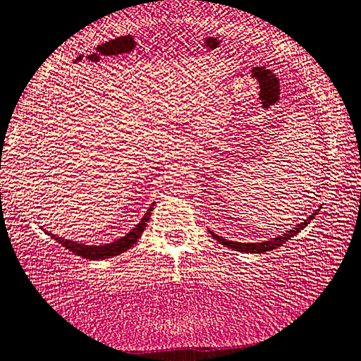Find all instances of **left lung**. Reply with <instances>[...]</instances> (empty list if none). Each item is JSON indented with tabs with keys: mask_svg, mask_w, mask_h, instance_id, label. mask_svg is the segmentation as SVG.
<instances>
[{
	"mask_svg": "<svg viewBox=\"0 0 361 361\" xmlns=\"http://www.w3.org/2000/svg\"><path fill=\"white\" fill-rule=\"evenodd\" d=\"M322 209V207H319ZM319 209H317L313 212V214L308 216V219H305L302 223H299V225L294 226L293 230L286 231L284 234H281V236H276V238H271L268 239V241H262V243H236V241H230V239H223L221 236H219V234H215L214 231H210L212 236H214L216 241H219L220 244L226 245V247H231L234 250H238V252H250V254H265V252H270V250L273 249H278L279 245H283L286 241H289L290 238L295 236L297 233H300L302 230L307 225H310V221L314 219V216L318 215Z\"/></svg>",
	"mask_w": 361,
	"mask_h": 361,
	"instance_id": "left-lung-1",
	"label": "left lung"
}]
</instances>
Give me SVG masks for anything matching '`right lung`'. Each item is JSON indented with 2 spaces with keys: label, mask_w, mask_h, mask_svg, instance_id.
Here are the masks:
<instances>
[{
  "label": "right lung",
  "mask_w": 361,
  "mask_h": 361,
  "mask_svg": "<svg viewBox=\"0 0 361 361\" xmlns=\"http://www.w3.org/2000/svg\"><path fill=\"white\" fill-rule=\"evenodd\" d=\"M152 207H154V204L151 205L149 209H147V212L145 214V216L141 219V221L130 233L125 234L123 238L117 239V241L109 243V244H104V245H87V244H80V243L72 241V239H64L61 236H56V234L48 233V231H47V234H49V236L53 238L54 241L64 245V247L71 250V252L83 257V259H88V260L111 259V257H116L118 254L125 252V250H128L130 247H133V244L141 238V234H142V231H145L147 221H149Z\"/></svg>",
  "instance_id": "right-lung-1"
}]
</instances>
